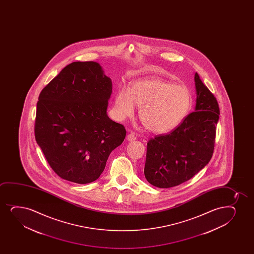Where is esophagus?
Instances as JSON below:
<instances>
[{"mask_svg":"<svg viewBox=\"0 0 254 254\" xmlns=\"http://www.w3.org/2000/svg\"><path fill=\"white\" fill-rule=\"evenodd\" d=\"M127 140H128V141H134V140H136V135H135V134L133 133V132H130V133L127 135Z\"/></svg>","mask_w":254,"mask_h":254,"instance_id":"esophagus-1","label":"esophagus"}]
</instances>
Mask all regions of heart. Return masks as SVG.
<instances>
[{"mask_svg": "<svg viewBox=\"0 0 254 254\" xmlns=\"http://www.w3.org/2000/svg\"><path fill=\"white\" fill-rule=\"evenodd\" d=\"M140 107L139 117L149 130L163 134L181 124L191 108V96L186 86L172 84L159 78L138 79L129 91L122 89L117 94L114 110L123 120L131 117L135 105Z\"/></svg>", "mask_w": 254, "mask_h": 254, "instance_id": "b5f03b06", "label": "heart"}]
</instances>
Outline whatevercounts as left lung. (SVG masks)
Segmentation results:
<instances>
[{
	"instance_id": "left-lung-1",
	"label": "left lung",
	"mask_w": 254,
	"mask_h": 254,
	"mask_svg": "<svg viewBox=\"0 0 254 254\" xmlns=\"http://www.w3.org/2000/svg\"><path fill=\"white\" fill-rule=\"evenodd\" d=\"M195 111L167 134L147 143L144 174L150 184L169 188L189 181L212 158L216 126L219 119L218 102L195 73Z\"/></svg>"
}]
</instances>
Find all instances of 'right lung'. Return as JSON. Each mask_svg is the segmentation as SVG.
<instances>
[{
    "label": "right lung",
    "instance_id": "add662e5",
    "mask_svg": "<svg viewBox=\"0 0 254 254\" xmlns=\"http://www.w3.org/2000/svg\"><path fill=\"white\" fill-rule=\"evenodd\" d=\"M112 80L96 62H73L39 96L35 135L53 171L87 184L99 178L109 155L126 138L107 114Z\"/></svg>",
    "mask_w": 254,
    "mask_h": 254
}]
</instances>
